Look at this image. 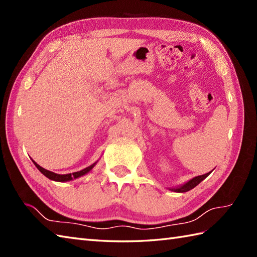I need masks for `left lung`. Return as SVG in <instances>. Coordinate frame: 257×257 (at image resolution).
I'll return each instance as SVG.
<instances>
[{
    "label": "left lung",
    "instance_id": "1",
    "mask_svg": "<svg viewBox=\"0 0 257 257\" xmlns=\"http://www.w3.org/2000/svg\"><path fill=\"white\" fill-rule=\"evenodd\" d=\"M207 176H209V173H205V174H202V176L195 177L192 180H190L189 182L181 185V187H179L177 189H171V191H174V192H187V191H190L191 189H193L194 187H196V185H198L201 181H203V180Z\"/></svg>",
    "mask_w": 257,
    "mask_h": 257
}]
</instances>
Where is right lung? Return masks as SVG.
<instances>
[{
	"label": "right lung",
	"instance_id": "1",
	"mask_svg": "<svg viewBox=\"0 0 257 257\" xmlns=\"http://www.w3.org/2000/svg\"><path fill=\"white\" fill-rule=\"evenodd\" d=\"M33 162H34V165L36 166V168H37L38 170H40L43 174H44L45 177H47L48 179H51V180H54V181H58V182L70 181V180H73V179H76V178H79V177H81V176H84V174H86L87 172H89V171L91 170V169L94 168V166L96 165V163H94V165H91V166H89V167L85 168L84 170H80V171L74 172V173H68V174H57V173H54V172H52V171H48V170H46V169L42 168L41 166H38L35 161H33Z\"/></svg>",
	"mask_w": 257,
	"mask_h": 257
}]
</instances>
